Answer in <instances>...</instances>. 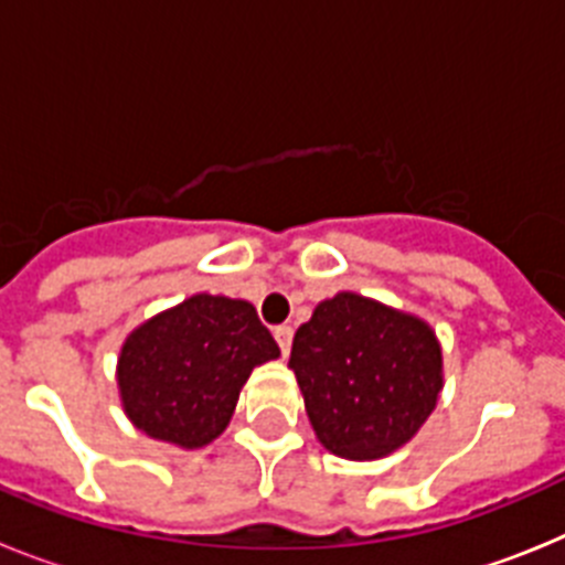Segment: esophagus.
<instances>
[{
	"label": "esophagus",
	"mask_w": 565,
	"mask_h": 565,
	"mask_svg": "<svg viewBox=\"0 0 565 565\" xmlns=\"http://www.w3.org/2000/svg\"><path fill=\"white\" fill-rule=\"evenodd\" d=\"M274 339H277L282 356H288V351H291V342H294V328L291 326H277V328H274Z\"/></svg>",
	"instance_id": "34e87169"
}]
</instances>
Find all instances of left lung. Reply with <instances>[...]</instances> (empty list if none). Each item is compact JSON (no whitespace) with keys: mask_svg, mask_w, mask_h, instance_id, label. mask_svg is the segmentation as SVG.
<instances>
[{"mask_svg":"<svg viewBox=\"0 0 565 565\" xmlns=\"http://www.w3.org/2000/svg\"><path fill=\"white\" fill-rule=\"evenodd\" d=\"M288 367L319 441L353 461L411 441L441 391V348L430 326L359 294L319 302L294 333Z\"/></svg>","mask_w":565,"mask_h":565,"instance_id":"1","label":"left lung"}]
</instances>
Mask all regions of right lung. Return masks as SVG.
I'll list each match as a JSON object with an SVG mask.
<instances>
[{
  "label": "right lung",
  "mask_w": 565,
  "mask_h": 565,
  "mask_svg": "<svg viewBox=\"0 0 565 565\" xmlns=\"http://www.w3.org/2000/svg\"><path fill=\"white\" fill-rule=\"evenodd\" d=\"M277 356L252 302L194 294L124 342V411L149 438L194 450L226 430L248 373Z\"/></svg>",
  "instance_id": "right-lung-1"
}]
</instances>
